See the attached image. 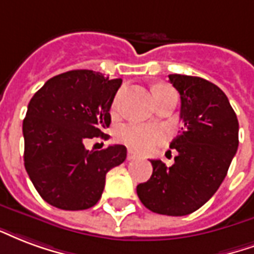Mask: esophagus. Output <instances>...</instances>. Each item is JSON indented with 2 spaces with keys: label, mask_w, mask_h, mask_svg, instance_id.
Instances as JSON below:
<instances>
[{
  "label": "esophagus",
  "mask_w": 254,
  "mask_h": 254,
  "mask_svg": "<svg viewBox=\"0 0 254 254\" xmlns=\"http://www.w3.org/2000/svg\"><path fill=\"white\" fill-rule=\"evenodd\" d=\"M136 157H138V154L131 149H128V151H127V160H135Z\"/></svg>",
  "instance_id": "esophagus-1"
}]
</instances>
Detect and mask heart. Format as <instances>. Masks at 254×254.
<instances>
[{"instance_id": "obj_1", "label": "heart", "mask_w": 254, "mask_h": 254, "mask_svg": "<svg viewBox=\"0 0 254 254\" xmlns=\"http://www.w3.org/2000/svg\"><path fill=\"white\" fill-rule=\"evenodd\" d=\"M172 88L168 85H160L154 89V96H160L162 93L170 92ZM118 100L114 101V107L116 108ZM116 136L120 142H123L126 146H128L129 149L138 150V151H149L157 145H160L161 142L165 139V132L160 127H153V126H140V125H127L122 126Z\"/></svg>"}]
</instances>
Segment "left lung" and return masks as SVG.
<instances>
[{
    "instance_id": "1",
    "label": "left lung",
    "mask_w": 254,
    "mask_h": 254,
    "mask_svg": "<svg viewBox=\"0 0 254 254\" xmlns=\"http://www.w3.org/2000/svg\"><path fill=\"white\" fill-rule=\"evenodd\" d=\"M180 93L183 132L170 143L179 154L166 166L151 160L153 175L136 187L146 208L183 216L199 210L225 180L238 149V119L226 94L200 77L170 74Z\"/></svg>"
}]
</instances>
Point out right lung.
Here are the masks:
<instances>
[{
	"label": "right lung",
	"instance_id": "1",
	"mask_svg": "<svg viewBox=\"0 0 254 254\" xmlns=\"http://www.w3.org/2000/svg\"><path fill=\"white\" fill-rule=\"evenodd\" d=\"M122 79L92 70L55 75L33 94L23 122L24 165L39 195L61 210L93 207L105 175L125 162L127 149L86 150L85 140L107 139L109 109Z\"/></svg>",
	"mask_w": 254,
	"mask_h": 254
}]
</instances>
